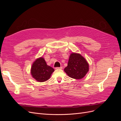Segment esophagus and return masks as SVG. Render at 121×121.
I'll return each instance as SVG.
<instances>
[{
  "label": "esophagus",
  "instance_id": "obj_1",
  "mask_svg": "<svg viewBox=\"0 0 121 121\" xmlns=\"http://www.w3.org/2000/svg\"><path fill=\"white\" fill-rule=\"evenodd\" d=\"M63 69V67H56V69Z\"/></svg>",
  "mask_w": 121,
  "mask_h": 121
}]
</instances>
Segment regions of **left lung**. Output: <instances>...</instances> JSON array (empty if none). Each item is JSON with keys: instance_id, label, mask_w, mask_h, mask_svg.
I'll return each mask as SVG.
<instances>
[{"instance_id": "8db88e82", "label": "left lung", "mask_w": 121, "mask_h": 121, "mask_svg": "<svg viewBox=\"0 0 121 121\" xmlns=\"http://www.w3.org/2000/svg\"><path fill=\"white\" fill-rule=\"evenodd\" d=\"M89 71V64L81 54L72 53L69 56L68 66L64 71L69 77L75 79H81Z\"/></svg>"}]
</instances>
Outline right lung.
Listing matches in <instances>:
<instances>
[{
  "label": "right lung",
  "instance_id": "obj_1",
  "mask_svg": "<svg viewBox=\"0 0 121 121\" xmlns=\"http://www.w3.org/2000/svg\"><path fill=\"white\" fill-rule=\"evenodd\" d=\"M54 69L47 65L44 58H37L32 65L31 74L33 78L39 82H43L48 80Z\"/></svg>",
  "mask_w": 121,
  "mask_h": 121
}]
</instances>
